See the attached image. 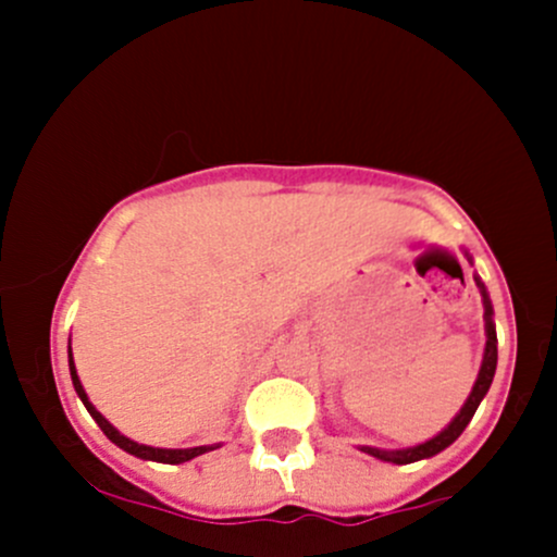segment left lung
Wrapping results in <instances>:
<instances>
[{
	"label": "left lung",
	"mask_w": 557,
	"mask_h": 557,
	"mask_svg": "<svg viewBox=\"0 0 557 557\" xmlns=\"http://www.w3.org/2000/svg\"><path fill=\"white\" fill-rule=\"evenodd\" d=\"M476 285H480L482 305H485L487 342H485V358H482V367H480V377H476V383H474V387H471L469 398H466V404L460 407V412L455 414L453 423L447 425L440 436L429 440L425 445L409 447V450H393V453L377 450V447H363V453L374 455V458H380V460H391V463H414V460H423V458H431V455L442 453L445 447H450L460 434H463V429L469 425V420L474 418L476 407H480V401L485 398L487 387H491V383H493V374H496V361H498V347H496L498 339H496V325H493V307H491V299H487V294H485V285H482L480 280H476Z\"/></svg>",
	"instance_id": "8db88e82"
}]
</instances>
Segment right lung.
Segmentation results:
<instances>
[{"instance_id": "add662e5", "label": "right lung", "mask_w": 557, "mask_h": 557, "mask_svg": "<svg viewBox=\"0 0 557 557\" xmlns=\"http://www.w3.org/2000/svg\"><path fill=\"white\" fill-rule=\"evenodd\" d=\"M70 374H72V385H75L77 396H81V401L86 404V409H88V412H91V418L97 420V423H99V429L104 431V436H107V440H110V442H115V445L121 447V450H126V453L137 455V458H145V460H159V463H185V460L196 458V455H201V453H207V450H215V447H190V450H161V447L137 445V442L126 440V436H123L121 431H115V429H112V425L107 423V420L102 418V414H99L97 409H94V404L88 401L86 391H83L81 380H77L75 363H72V347H70Z\"/></svg>"}]
</instances>
